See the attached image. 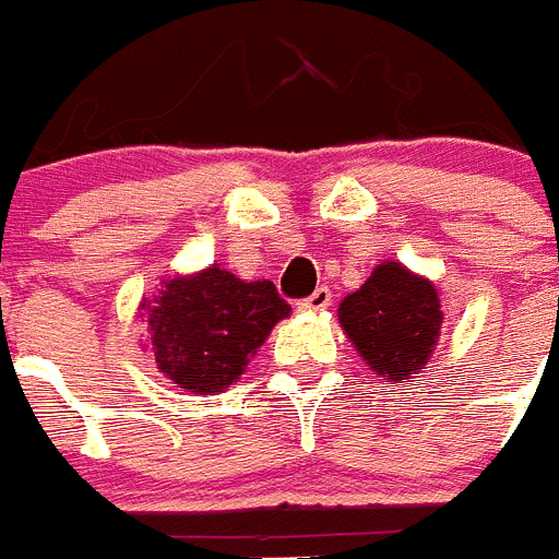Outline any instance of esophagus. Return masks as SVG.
Returning a JSON list of instances; mask_svg holds the SVG:
<instances>
[{"label":"esophagus","mask_w":559,"mask_h":559,"mask_svg":"<svg viewBox=\"0 0 559 559\" xmlns=\"http://www.w3.org/2000/svg\"><path fill=\"white\" fill-rule=\"evenodd\" d=\"M329 306H331V289H329V286H317L309 298L298 300L300 311H323V309H329Z\"/></svg>","instance_id":"esophagus-1"}]
</instances>
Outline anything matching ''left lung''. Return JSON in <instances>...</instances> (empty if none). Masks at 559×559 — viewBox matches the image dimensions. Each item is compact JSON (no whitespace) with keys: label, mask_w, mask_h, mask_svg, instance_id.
I'll return each instance as SVG.
<instances>
[{"label":"left lung","mask_w":559,"mask_h":559,"mask_svg":"<svg viewBox=\"0 0 559 559\" xmlns=\"http://www.w3.org/2000/svg\"><path fill=\"white\" fill-rule=\"evenodd\" d=\"M340 325L379 379H417L440 340V292L401 261H381L340 304Z\"/></svg>","instance_id":"obj_1"}]
</instances>
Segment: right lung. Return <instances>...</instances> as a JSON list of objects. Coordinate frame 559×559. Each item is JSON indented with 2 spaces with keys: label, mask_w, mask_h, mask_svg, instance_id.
Segmentation results:
<instances>
[{
  "label": "right lung",
  "mask_w": 559,
  "mask_h": 559,
  "mask_svg": "<svg viewBox=\"0 0 559 559\" xmlns=\"http://www.w3.org/2000/svg\"><path fill=\"white\" fill-rule=\"evenodd\" d=\"M158 370L192 395H214L245 373L292 306L273 281H242L219 264L186 278L164 281L142 300Z\"/></svg>",
  "instance_id": "1"
}]
</instances>
